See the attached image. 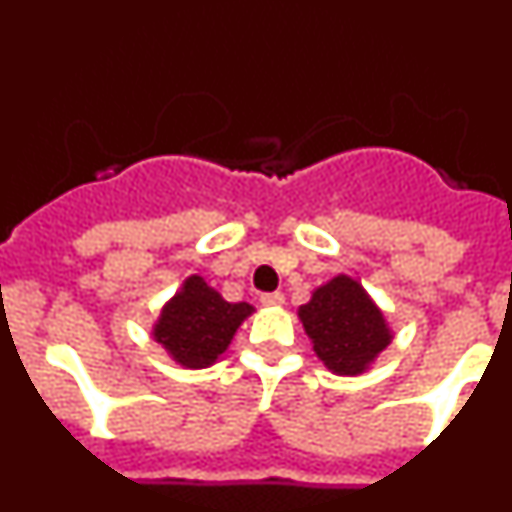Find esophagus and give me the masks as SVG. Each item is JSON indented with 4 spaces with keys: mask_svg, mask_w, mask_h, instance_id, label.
Masks as SVG:
<instances>
[{
    "mask_svg": "<svg viewBox=\"0 0 512 512\" xmlns=\"http://www.w3.org/2000/svg\"><path fill=\"white\" fill-rule=\"evenodd\" d=\"M261 302L269 307H279L284 305V295L282 292H266V295H261Z\"/></svg>",
    "mask_w": 512,
    "mask_h": 512,
    "instance_id": "34e87169",
    "label": "esophagus"
}]
</instances>
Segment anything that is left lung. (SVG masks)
I'll list each match as a JSON object with an SVG mask.
<instances>
[{"mask_svg": "<svg viewBox=\"0 0 512 512\" xmlns=\"http://www.w3.org/2000/svg\"><path fill=\"white\" fill-rule=\"evenodd\" d=\"M305 333L330 372L361 374L392 341L382 312L351 277H336L300 307Z\"/></svg>", "mask_w": 512, "mask_h": 512, "instance_id": "left-lung-1", "label": "left lung"}]
</instances>
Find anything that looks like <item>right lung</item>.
<instances>
[{
  "mask_svg": "<svg viewBox=\"0 0 512 512\" xmlns=\"http://www.w3.org/2000/svg\"><path fill=\"white\" fill-rule=\"evenodd\" d=\"M253 312L248 302H228L202 277H189L182 292L161 310L153 338L189 369H205L233 341Z\"/></svg>",
  "mask_w": 512,
  "mask_h": 512,
  "instance_id": "1",
  "label": "right lung"
}]
</instances>
